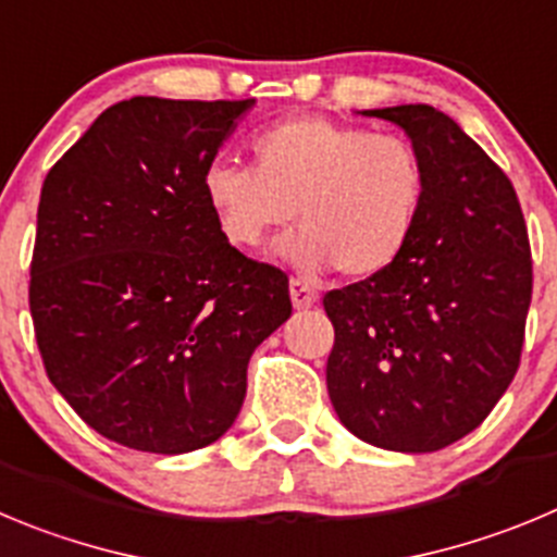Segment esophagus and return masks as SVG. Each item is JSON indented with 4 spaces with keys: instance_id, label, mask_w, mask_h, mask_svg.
I'll use <instances>...</instances> for the list:
<instances>
[{
    "instance_id": "esophagus-1",
    "label": "esophagus",
    "mask_w": 557,
    "mask_h": 557,
    "mask_svg": "<svg viewBox=\"0 0 557 557\" xmlns=\"http://www.w3.org/2000/svg\"><path fill=\"white\" fill-rule=\"evenodd\" d=\"M289 298H293L295 309H309V306L318 304V293L300 278H289Z\"/></svg>"
}]
</instances>
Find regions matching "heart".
Instances as JSON below:
<instances>
[{"mask_svg": "<svg viewBox=\"0 0 557 557\" xmlns=\"http://www.w3.org/2000/svg\"><path fill=\"white\" fill-rule=\"evenodd\" d=\"M253 168L212 162L203 198L223 237L257 251L298 223L282 257L304 273L339 268L364 282L395 268L414 243L431 193L417 143L320 115L251 137Z\"/></svg>", "mask_w": 557, "mask_h": 557, "instance_id": "heart-1", "label": "heart"}]
</instances>
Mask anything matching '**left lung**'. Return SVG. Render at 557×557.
<instances>
[{
	"mask_svg": "<svg viewBox=\"0 0 557 557\" xmlns=\"http://www.w3.org/2000/svg\"><path fill=\"white\" fill-rule=\"evenodd\" d=\"M400 126L431 173L414 243L384 275L323 298L325 384L361 442L433 453L475 431L517 375L533 262L511 178L428 104L364 110Z\"/></svg>",
	"mask_w": 557,
	"mask_h": 557,
	"instance_id": "8db88e82",
	"label": "left lung"
}]
</instances>
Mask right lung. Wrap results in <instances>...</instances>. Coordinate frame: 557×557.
Here are the masks:
<instances>
[{
    "instance_id": "obj_1",
    "label": "right lung",
    "mask_w": 557,
    "mask_h": 557,
    "mask_svg": "<svg viewBox=\"0 0 557 557\" xmlns=\"http://www.w3.org/2000/svg\"><path fill=\"white\" fill-rule=\"evenodd\" d=\"M245 101L135 96L46 173L29 312L46 375L110 442L178 456L221 438L287 275L228 243L203 198Z\"/></svg>"
}]
</instances>
